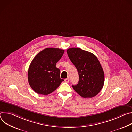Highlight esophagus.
I'll use <instances>...</instances> for the list:
<instances>
[{"label":"esophagus","mask_w":132,"mask_h":132,"mask_svg":"<svg viewBox=\"0 0 132 132\" xmlns=\"http://www.w3.org/2000/svg\"><path fill=\"white\" fill-rule=\"evenodd\" d=\"M64 81H65V82H69V78H67L65 79H64Z\"/></svg>","instance_id":"34e87169"}]
</instances>
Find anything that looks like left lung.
Wrapping results in <instances>:
<instances>
[{"mask_svg":"<svg viewBox=\"0 0 132 132\" xmlns=\"http://www.w3.org/2000/svg\"><path fill=\"white\" fill-rule=\"evenodd\" d=\"M67 53L79 77L78 83L72 86L73 89L85 98L96 96L104 82V71L98 59L92 53L79 48H69Z\"/></svg>","mask_w":132,"mask_h":132,"instance_id":"left-lung-1","label":"left lung"}]
</instances>
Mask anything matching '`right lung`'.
Here are the masks:
<instances>
[{
  "instance_id": "add662e5",
  "label": "right lung",
  "mask_w": 132,
  "mask_h": 132,
  "mask_svg": "<svg viewBox=\"0 0 132 132\" xmlns=\"http://www.w3.org/2000/svg\"><path fill=\"white\" fill-rule=\"evenodd\" d=\"M64 53V50L46 48L35 56L28 72L29 85L35 92L40 95H48L64 81L60 78V70L56 67Z\"/></svg>"
}]
</instances>
